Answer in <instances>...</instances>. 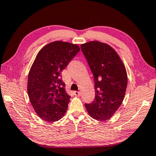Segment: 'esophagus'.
<instances>
[{"label": "esophagus", "instance_id": "34e87169", "mask_svg": "<svg viewBox=\"0 0 156 156\" xmlns=\"http://www.w3.org/2000/svg\"><path fill=\"white\" fill-rule=\"evenodd\" d=\"M73 94H74L75 96H80V94H81V93H80V91H73Z\"/></svg>", "mask_w": 156, "mask_h": 156}]
</instances>
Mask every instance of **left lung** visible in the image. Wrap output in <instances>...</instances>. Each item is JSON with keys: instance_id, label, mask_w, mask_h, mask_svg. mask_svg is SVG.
Returning <instances> with one entry per match:
<instances>
[{"instance_id": "8db88e82", "label": "left lung", "mask_w": 156, "mask_h": 156, "mask_svg": "<svg viewBox=\"0 0 156 156\" xmlns=\"http://www.w3.org/2000/svg\"><path fill=\"white\" fill-rule=\"evenodd\" d=\"M94 75L95 99L85 104L92 118L110 119L122 104L127 87V74L122 60L109 44L90 41L80 45Z\"/></svg>"}]
</instances>
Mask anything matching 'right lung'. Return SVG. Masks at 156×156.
<instances>
[{
    "instance_id": "add662e5",
    "label": "right lung",
    "mask_w": 156,
    "mask_h": 156,
    "mask_svg": "<svg viewBox=\"0 0 156 156\" xmlns=\"http://www.w3.org/2000/svg\"><path fill=\"white\" fill-rule=\"evenodd\" d=\"M80 47L76 44L54 41L38 53L29 72L27 93L36 114L54 122L64 116L71 96L65 91L61 72Z\"/></svg>"
}]
</instances>
